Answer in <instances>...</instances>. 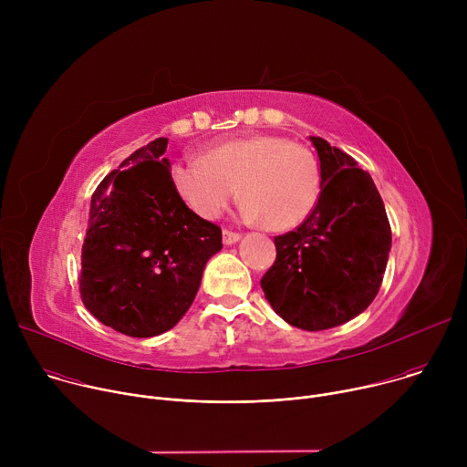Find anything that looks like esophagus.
Segmentation results:
<instances>
[{
    "mask_svg": "<svg viewBox=\"0 0 467 467\" xmlns=\"http://www.w3.org/2000/svg\"><path fill=\"white\" fill-rule=\"evenodd\" d=\"M222 236H223V244L225 245H233V244H236L242 238L240 233H234V231H229V229H223Z\"/></svg>",
    "mask_w": 467,
    "mask_h": 467,
    "instance_id": "esophagus-1",
    "label": "esophagus"
}]
</instances>
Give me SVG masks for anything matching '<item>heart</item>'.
Returning a JSON list of instances; mask_svg holds the SVG:
<instances>
[{
  "label": "heart",
  "mask_w": 467,
  "mask_h": 467,
  "mask_svg": "<svg viewBox=\"0 0 467 467\" xmlns=\"http://www.w3.org/2000/svg\"><path fill=\"white\" fill-rule=\"evenodd\" d=\"M171 179L186 205L207 220L225 211L242 184L244 214L272 231L303 223L317 205L321 186L314 153L277 135L234 139L214 146L207 157H184L175 162Z\"/></svg>",
  "instance_id": "obj_1"
}]
</instances>
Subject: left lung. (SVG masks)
Here are the masks:
<instances>
[{
  "mask_svg": "<svg viewBox=\"0 0 467 467\" xmlns=\"http://www.w3.org/2000/svg\"><path fill=\"white\" fill-rule=\"evenodd\" d=\"M310 142L319 157L317 205L296 231L275 236L277 256L260 286L286 323L325 330L357 317L375 299L391 229L371 175L327 140Z\"/></svg>",
  "mask_w": 467,
  "mask_h": 467,
  "instance_id": "left-lung-1",
  "label": "left lung"
}]
</instances>
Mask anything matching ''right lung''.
I'll use <instances>...</instances> for the list:
<instances>
[{"instance_id":"obj_1","label":"right lung","mask_w":467,"mask_h":467,"mask_svg":"<svg viewBox=\"0 0 467 467\" xmlns=\"http://www.w3.org/2000/svg\"><path fill=\"white\" fill-rule=\"evenodd\" d=\"M168 139L127 157L96 188L81 253L79 292L88 312L132 338L170 330L190 308L222 229L179 195Z\"/></svg>"}]
</instances>
